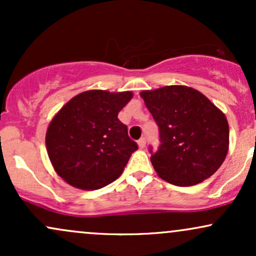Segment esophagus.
Here are the masks:
<instances>
[{
  "mask_svg": "<svg viewBox=\"0 0 256 256\" xmlns=\"http://www.w3.org/2000/svg\"><path fill=\"white\" fill-rule=\"evenodd\" d=\"M138 146H140V149H143L146 146V138H140V140H138Z\"/></svg>",
  "mask_w": 256,
  "mask_h": 256,
  "instance_id": "esophagus-1",
  "label": "esophagus"
}]
</instances>
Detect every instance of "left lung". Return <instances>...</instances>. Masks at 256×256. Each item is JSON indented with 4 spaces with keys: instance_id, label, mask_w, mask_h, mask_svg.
Returning <instances> with one entry per match:
<instances>
[{
    "instance_id": "1",
    "label": "left lung",
    "mask_w": 256,
    "mask_h": 256,
    "mask_svg": "<svg viewBox=\"0 0 256 256\" xmlns=\"http://www.w3.org/2000/svg\"><path fill=\"white\" fill-rule=\"evenodd\" d=\"M140 95L160 130L161 146L150 158L158 177L192 186L218 171L228 155L230 131L225 114L212 101L185 85Z\"/></svg>"
}]
</instances>
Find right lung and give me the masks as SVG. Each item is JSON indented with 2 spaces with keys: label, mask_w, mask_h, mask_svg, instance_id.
Returning <instances> with one entry per match:
<instances>
[{
  "label": "right lung",
  "mask_w": 256,
  "mask_h": 256,
  "mask_svg": "<svg viewBox=\"0 0 256 256\" xmlns=\"http://www.w3.org/2000/svg\"><path fill=\"white\" fill-rule=\"evenodd\" d=\"M131 91L78 94L49 122L46 146L55 172L82 190H98L119 178L138 146L118 119Z\"/></svg>",
  "instance_id": "obj_1"
}]
</instances>
